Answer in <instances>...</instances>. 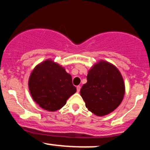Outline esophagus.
Instances as JSON below:
<instances>
[{
  "instance_id": "esophagus-1",
  "label": "esophagus",
  "mask_w": 150,
  "mask_h": 150,
  "mask_svg": "<svg viewBox=\"0 0 150 150\" xmlns=\"http://www.w3.org/2000/svg\"><path fill=\"white\" fill-rule=\"evenodd\" d=\"M76 88H77V92H80V88H81V87H80V85H78V86H77V87H76Z\"/></svg>"
}]
</instances>
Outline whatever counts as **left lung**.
Returning a JSON list of instances; mask_svg holds the SVG:
<instances>
[{
    "label": "left lung",
    "instance_id": "left-lung-1",
    "mask_svg": "<svg viewBox=\"0 0 150 150\" xmlns=\"http://www.w3.org/2000/svg\"><path fill=\"white\" fill-rule=\"evenodd\" d=\"M80 95L89 111L102 116L114 111L125 94L123 77L116 66L100 61L93 65L87 76Z\"/></svg>",
    "mask_w": 150,
    "mask_h": 150
}]
</instances>
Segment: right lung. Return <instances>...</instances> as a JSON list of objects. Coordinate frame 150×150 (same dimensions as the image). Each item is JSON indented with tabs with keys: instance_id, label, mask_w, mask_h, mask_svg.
I'll return each mask as SVG.
<instances>
[{
	"instance_id": "add662e5",
	"label": "right lung",
	"mask_w": 150,
	"mask_h": 150,
	"mask_svg": "<svg viewBox=\"0 0 150 150\" xmlns=\"http://www.w3.org/2000/svg\"><path fill=\"white\" fill-rule=\"evenodd\" d=\"M28 85L34 101L49 111L61 108L77 91L71 75L51 60H46L34 68Z\"/></svg>"
}]
</instances>
